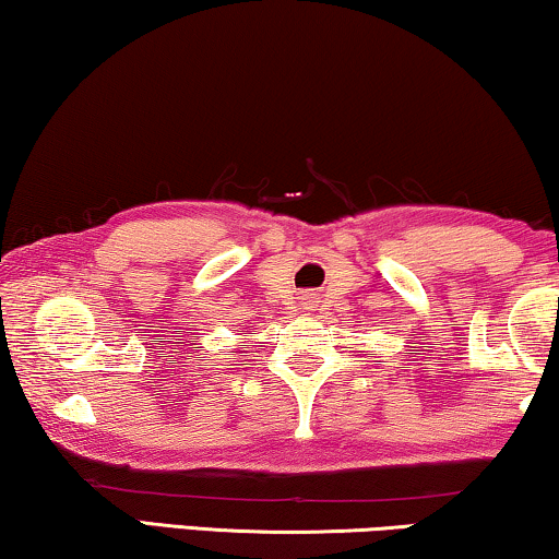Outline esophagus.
Here are the masks:
<instances>
[{
	"label": "esophagus",
	"mask_w": 559,
	"mask_h": 559,
	"mask_svg": "<svg viewBox=\"0 0 559 559\" xmlns=\"http://www.w3.org/2000/svg\"><path fill=\"white\" fill-rule=\"evenodd\" d=\"M301 304H304V309H313V298L311 296H304Z\"/></svg>",
	"instance_id": "obj_1"
}]
</instances>
